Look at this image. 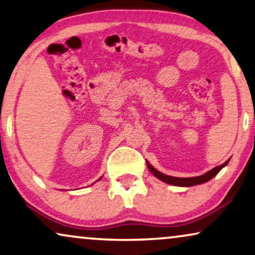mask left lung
I'll return each mask as SVG.
<instances>
[{
	"instance_id": "obj_1",
	"label": "left lung",
	"mask_w": 255,
	"mask_h": 255,
	"mask_svg": "<svg viewBox=\"0 0 255 255\" xmlns=\"http://www.w3.org/2000/svg\"><path fill=\"white\" fill-rule=\"evenodd\" d=\"M229 161H230V160H228V161H225L221 166L215 167L214 169L209 170L208 173L203 174V175L194 176V177H175V176L166 175V174H163L161 172H159V170H156L154 167H153L148 161H146V163H147V167H148L149 172H151L155 177H158L159 180L163 181V182H166V183H168V184H172V186H177V187H191V186H196V184H201V183L208 182L209 180H211L212 177L217 175V174L221 172V169L223 168V167H225L226 165H228Z\"/></svg>"
}]
</instances>
